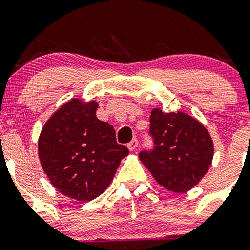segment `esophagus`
<instances>
[{
    "mask_svg": "<svg viewBox=\"0 0 250 250\" xmlns=\"http://www.w3.org/2000/svg\"><path fill=\"white\" fill-rule=\"evenodd\" d=\"M127 147H128V149H129V150H130V151H135V150H136V148L139 147V141H137L136 139L131 140V141L128 143Z\"/></svg>",
    "mask_w": 250,
    "mask_h": 250,
    "instance_id": "esophagus-1",
    "label": "esophagus"
}]
</instances>
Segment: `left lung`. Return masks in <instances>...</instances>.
I'll return each mask as SVG.
<instances>
[{"mask_svg":"<svg viewBox=\"0 0 250 250\" xmlns=\"http://www.w3.org/2000/svg\"><path fill=\"white\" fill-rule=\"evenodd\" d=\"M149 121L155 147L140 153V160L167 190H190L213 162L214 143L207 128L187 113H165L160 108L151 110Z\"/></svg>","mask_w":250,"mask_h":250,"instance_id":"1","label":"left lung"}]
</instances>
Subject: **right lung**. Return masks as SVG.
<instances>
[{"label":"right lung","instance_id":"1","mask_svg":"<svg viewBox=\"0 0 250 250\" xmlns=\"http://www.w3.org/2000/svg\"><path fill=\"white\" fill-rule=\"evenodd\" d=\"M99 103L71 99L43 125L37 149L51 185L73 200L100 196L114 179L125 146L116 142L113 125L96 117Z\"/></svg>","mask_w":250,"mask_h":250}]
</instances>
